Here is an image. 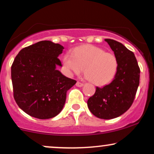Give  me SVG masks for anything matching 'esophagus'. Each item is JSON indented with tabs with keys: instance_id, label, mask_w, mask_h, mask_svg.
<instances>
[{
	"instance_id": "34e87169",
	"label": "esophagus",
	"mask_w": 154,
	"mask_h": 154,
	"mask_svg": "<svg viewBox=\"0 0 154 154\" xmlns=\"http://www.w3.org/2000/svg\"><path fill=\"white\" fill-rule=\"evenodd\" d=\"M76 86L79 87V88H81V87L83 86V83L79 82H77V83H76Z\"/></svg>"
}]
</instances>
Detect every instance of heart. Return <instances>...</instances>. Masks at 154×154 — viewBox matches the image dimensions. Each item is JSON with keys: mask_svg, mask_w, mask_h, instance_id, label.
Segmentation results:
<instances>
[{"mask_svg": "<svg viewBox=\"0 0 154 154\" xmlns=\"http://www.w3.org/2000/svg\"><path fill=\"white\" fill-rule=\"evenodd\" d=\"M63 66L69 75H79L85 67L87 79L98 86H104L113 79L118 63L113 54L87 44L76 48L73 53H66L63 57Z\"/></svg>", "mask_w": 154, "mask_h": 154, "instance_id": "b5f03b06", "label": "heart"}]
</instances>
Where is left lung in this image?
I'll return each mask as SVG.
<instances>
[{
    "label": "left lung",
    "instance_id": "obj_1",
    "mask_svg": "<svg viewBox=\"0 0 154 154\" xmlns=\"http://www.w3.org/2000/svg\"><path fill=\"white\" fill-rule=\"evenodd\" d=\"M105 41L117 58V73L110 84L96 88L88 106L96 117L108 120L119 117L133 104L139 85L140 68L134 54L123 44L110 38Z\"/></svg>",
    "mask_w": 154,
    "mask_h": 154
}]
</instances>
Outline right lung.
<instances>
[{
    "label": "right lung",
    "instance_id": "right-lung-1",
    "mask_svg": "<svg viewBox=\"0 0 154 154\" xmlns=\"http://www.w3.org/2000/svg\"><path fill=\"white\" fill-rule=\"evenodd\" d=\"M64 47L42 41L23 48L11 66L14 97L26 113L38 119L55 117L62 110L66 92L77 81L63 75L58 57Z\"/></svg>",
    "mask_w": 154,
    "mask_h": 154
}]
</instances>
